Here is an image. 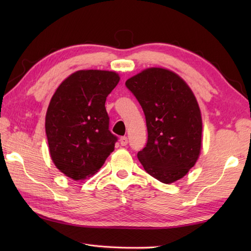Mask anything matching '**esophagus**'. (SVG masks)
Masks as SVG:
<instances>
[{"instance_id": "34e87169", "label": "esophagus", "mask_w": 251, "mask_h": 251, "mask_svg": "<svg viewBox=\"0 0 251 251\" xmlns=\"http://www.w3.org/2000/svg\"><path fill=\"white\" fill-rule=\"evenodd\" d=\"M120 143H121V146H123V147L127 146V143H128V139H127V137H122L120 139Z\"/></svg>"}]
</instances>
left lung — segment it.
Returning <instances> with one entry per match:
<instances>
[{
  "label": "left lung",
  "mask_w": 251,
  "mask_h": 251,
  "mask_svg": "<svg viewBox=\"0 0 251 251\" xmlns=\"http://www.w3.org/2000/svg\"><path fill=\"white\" fill-rule=\"evenodd\" d=\"M125 85L146 115L148 142L137 154L143 168L166 184L183 178L201 147V115L193 92L163 68L146 69Z\"/></svg>",
  "instance_id": "1"
}]
</instances>
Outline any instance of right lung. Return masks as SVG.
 <instances>
[{
  "label": "right lung",
  "mask_w": 251,
  "mask_h": 251,
  "mask_svg": "<svg viewBox=\"0 0 251 251\" xmlns=\"http://www.w3.org/2000/svg\"><path fill=\"white\" fill-rule=\"evenodd\" d=\"M119 74L76 71L57 88L46 112L45 130L55 166L73 180L97 173L113 152L117 137L109 130L108 95Z\"/></svg>",
  "instance_id": "1"
}]
</instances>
